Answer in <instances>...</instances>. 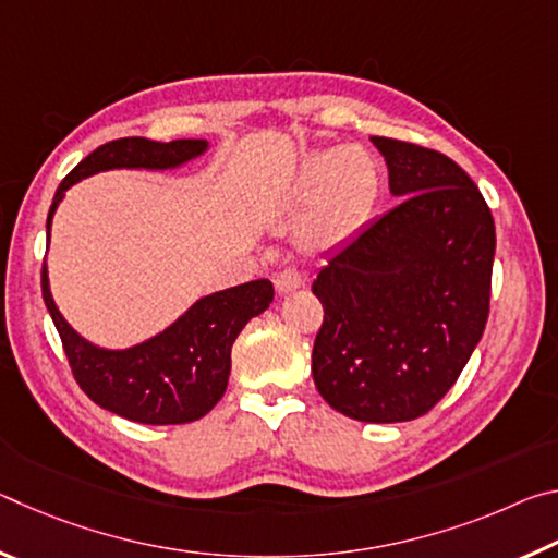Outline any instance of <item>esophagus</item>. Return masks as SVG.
<instances>
[{
	"mask_svg": "<svg viewBox=\"0 0 558 558\" xmlns=\"http://www.w3.org/2000/svg\"><path fill=\"white\" fill-rule=\"evenodd\" d=\"M272 282H276L278 295H288V292L305 286V276H302L298 268H286V270L278 272L276 280H272Z\"/></svg>",
	"mask_w": 558,
	"mask_h": 558,
	"instance_id": "1",
	"label": "esophagus"
}]
</instances>
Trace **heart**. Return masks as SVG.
Wrapping results in <instances>:
<instances>
[{
    "label": "heart",
    "mask_w": 558,
    "mask_h": 558,
    "mask_svg": "<svg viewBox=\"0 0 558 558\" xmlns=\"http://www.w3.org/2000/svg\"><path fill=\"white\" fill-rule=\"evenodd\" d=\"M381 192V165L369 149L349 145L325 149L302 159L290 184L295 209L313 204L302 245L310 251H332L362 229Z\"/></svg>",
    "instance_id": "obj_1"
}]
</instances>
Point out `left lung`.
I'll list each match as a JSON object with an SVG mask.
<instances>
[{"label":"left lung","mask_w":558,"mask_h":558,"mask_svg":"<svg viewBox=\"0 0 558 558\" xmlns=\"http://www.w3.org/2000/svg\"><path fill=\"white\" fill-rule=\"evenodd\" d=\"M372 143L401 204L317 272L325 319L313 379L349 418L401 423L450 391L485 332L495 221L450 157L391 137Z\"/></svg>","instance_id":"8db88e82"}]
</instances>
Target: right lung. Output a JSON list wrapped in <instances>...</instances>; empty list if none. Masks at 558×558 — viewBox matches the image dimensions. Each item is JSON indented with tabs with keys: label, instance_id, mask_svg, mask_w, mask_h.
<instances>
[{
	"label": "right lung",
	"instance_id": "obj_1",
	"mask_svg": "<svg viewBox=\"0 0 558 558\" xmlns=\"http://www.w3.org/2000/svg\"><path fill=\"white\" fill-rule=\"evenodd\" d=\"M206 140L155 143L147 137H122L100 145L56 189L46 219L65 189L108 169H174L202 157ZM41 292L53 319L71 372L90 401L122 418L147 426H177L209 413L229 386L231 347L251 317L266 313L272 302V282L260 278L199 298L165 332L128 349H102L83 339L56 307L49 270H41Z\"/></svg>",
	"mask_w": 558,
	"mask_h": 558
}]
</instances>
